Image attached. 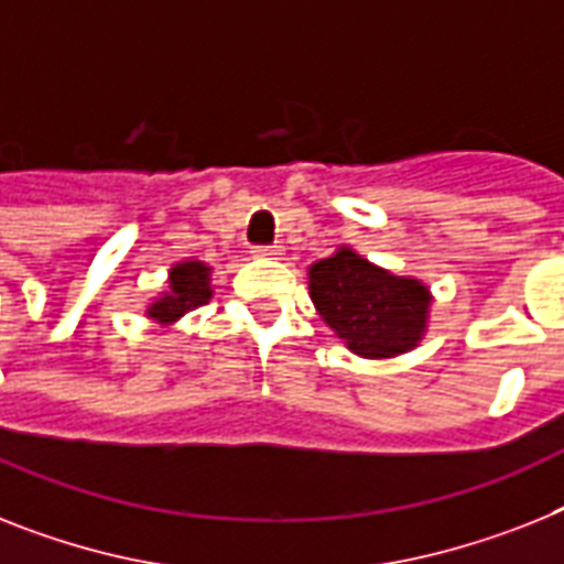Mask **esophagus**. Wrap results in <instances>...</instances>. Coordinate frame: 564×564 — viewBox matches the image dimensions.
Wrapping results in <instances>:
<instances>
[{"mask_svg": "<svg viewBox=\"0 0 564 564\" xmlns=\"http://www.w3.org/2000/svg\"><path fill=\"white\" fill-rule=\"evenodd\" d=\"M253 256H259V259H273V256L282 253V248L279 245H256L253 250H250Z\"/></svg>", "mask_w": 564, "mask_h": 564, "instance_id": "34e87169", "label": "esophagus"}]
</instances>
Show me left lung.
<instances>
[{
  "label": "left lung",
  "instance_id": "8db88e82",
  "mask_svg": "<svg viewBox=\"0 0 564 564\" xmlns=\"http://www.w3.org/2000/svg\"><path fill=\"white\" fill-rule=\"evenodd\" d=\"M308 279L319 316L355 355L394 357L421 343L432 296L417 279L392 276L351 248L311 264Z\"/></svg>",
  "mask_w": 564,
  "mask_h": 564
}]
</instances>
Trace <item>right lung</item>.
Listing matches in <instances>:
<instances>
[{"mask_svg":"<svg viewBox=\"0 0 564 564\" xmlns=\"http://www.w3.org/2000/svg\"><path fill=\"white\" fill-rule=\"evenodd\" d=\"M213 296L209 288V268L204 262H178L170 271V291L149 305L147 316L158 319L161 325L175 323L187 311H195L198 305H207Z\"/></svg>","mask_w":564,"mask_h":564,"instance_id":"obj_1","label":"right lung"}]
</instances>
